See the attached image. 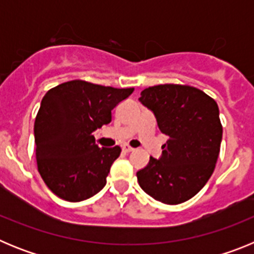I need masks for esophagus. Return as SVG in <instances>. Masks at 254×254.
I'll list each match as a JSON object with an SVG mask.
<instances>
[{"label": "esophagus", "mask_w": 254, "mask_h": 254, "mask_svg": "<svg viewBox=\"0 0 254 254\" xmlns=\"http://www.w3.org/2000/svg\"><path fill=\"white\" fill-rule=\"evenodd\" d=\"M122 150L125 152H131V151H133V147H131V146H128V145H123L122 146Z\"/></svg>", "instance_id": "34e87169"}]
</instances>
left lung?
<instances>
[{
  "label": "left lung",
  "mask_w": 254,
  "mask_h": 254,
  "mask_svg": "<svg viewBox=\"0 0 254 254\" xmlns=\"http://www.w3.org/2000/svg\"><path fill=\"white\" fill-rule=\"evenodd\" d=\"M159 129L169 136L160 159L150 156L137 172L140 187L167 205L186 202L212 176L223 138L219 107L211 96L188 85L164 84L141 91Z\"/></svg>",
  "instance_id": "left-lung-1"
}]
</instances>
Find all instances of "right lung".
I'll use <instances>...</instances> for the list:
<instances>
[{"label":"right lung","instance_id":"1","mask_svg":"<svg viewBox=\"0 0 254 254\" xmlns=\"http://www.w3.org/2000/svg\"><path fill=\"white\" fill-rule=\"evenodd\" d=\"M133 90L72 80L47 91L35 117V155L56 196L78 202L103 190L121 147H99L93 132L111 122L112 109Z\"/></svg>","mask_w":254,"mask_h":254}]
</instances>
